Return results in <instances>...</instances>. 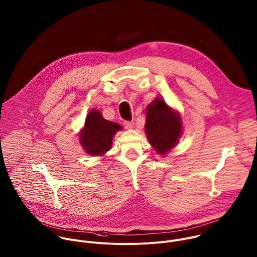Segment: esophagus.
<instances>
[{
	"label": "esophagus",
	"mask_w": 257,
	"mask_h": 257,
	"mask_svg": "<svg viewBox=\"0 0 257 257\" xmlns=\"http://www.w3.org/2000/svg\"><path fill=\"white\" fill-rule=\"evenodd\" d=\"M124 126L127 129H133L134 127V122L133 121H124Z\"/></svg>",
	"instance_id": "1"
}]
</instances>
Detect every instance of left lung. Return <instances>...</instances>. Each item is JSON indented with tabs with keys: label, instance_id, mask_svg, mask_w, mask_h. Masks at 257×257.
Returning a JSON list of instances; mask_svg holds the SVG:
<instances>
[{
	"label": "left lung",
	"instance_id": "1",
	"mask_svg": "<svg viewBox=\"0 0 257 257\" xmlns=\"http://www.w3.org/2000/svg\"><path fill=\"white\" fill-rule=\"evenodd\" d=\"M181 130L179 116L164 100L156 98L148 105L145 132L150 144L159 154H165L177 144Z\"/></svg>",
	"mask_w": 257,
	"mask_h": 257
}]
</instances>
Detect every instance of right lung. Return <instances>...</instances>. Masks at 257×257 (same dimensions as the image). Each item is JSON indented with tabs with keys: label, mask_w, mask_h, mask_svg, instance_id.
<instances>
[{
	"label": "right lung",
	"mask_w": 257,
	"mask_h": 257,
	"mask_svg": "<svg viewBox=\"0 0 257 257\" xmlns=\"http://www.w3.org/2000/svg\"><path fill=\"white\" fill-rule=\"evenodd\" d=\"M121 129L117 123L105 120L98 110H93L88 114L81 131V144L89 155L101 156L110 150L113 136Z\"/></svg>",
	"instance_id": "1"
}]
</instances>
